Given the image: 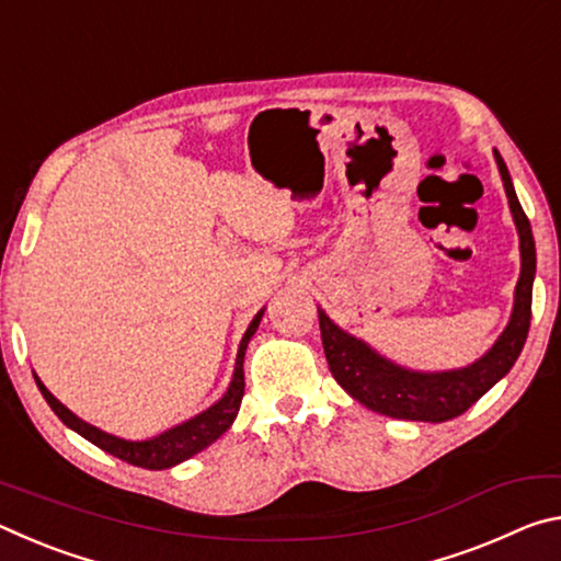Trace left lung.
<instances>
[{
	"mask_svg": "<svg viewBox=\"0 0 561 561\" xmlns=\"http://www.w3.org/2000/svg\"><path fill=\"white\" fill-rule=\"evenodd\" d=\"M495 160L507 193L512 220H515L519 234L522 267L507 327L478 360L462 368H450V371H413V368L398 366L396 360L381 356L364 339H356L336 327L327 317V311L319 309V329L331 376L351 398L376 413L421 423H443L458 417L474 401H480L500 378L510 374L525 346L531 319V284H535L537 272L535 237H531L529 220L517 201L510 170L497 150Z\"/></svg>",
	"mask_w": 561,
	"mask_h": 561,
	"instance_id": "obj_1",
	"label": "left lung"
}]
</instances>
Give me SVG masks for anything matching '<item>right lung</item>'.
Returning <instances> with one entry per match:
<instances>
[{"instance_id":"add662e5","label":"right lung","mask_w":561,"mask_h":561,"mask_svg":"<svg viewBox=\"0 0 561 561\" xmlns=\"http://www.w3.org/2000/svg\"><path fill=\"white\" fill-rule=\"evenodd\" d=\"M262 314L264 309L257 311V317L250 321V327L244 331L240 348H237L232 381L227 386V391L220 401L213 403L207 411L187 417V421L173 425V428H168L160 435H153V438L148 440H126V438H118V435L101 431L96 425L81 421V417L73 415L64 403L56 401V398L49 393V388L39 381V376H34L36 386H39L46 403L51 405V411L59 415V421L66 425V428L76 431L81 438H87L89 443L96 445V448L116 455L118 460H126L130 465H136V468L168 470L173 468V465H180L183 460L205 450L207 445H213L234 423L237 411H240V403H242V396H244V368H242L244 351H247V344H250V339L254 336V331L260 327Z\"/></svg>"}]
</instances>
